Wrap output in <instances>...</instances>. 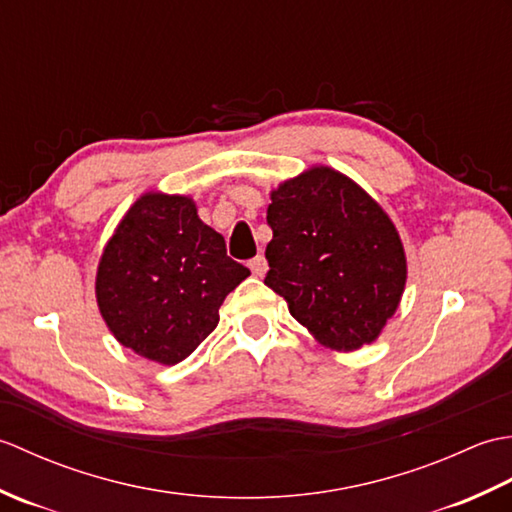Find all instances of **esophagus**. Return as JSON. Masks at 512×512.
Segmentation results:
<instances>
[{"label":"esophagus","instance_id":"esophagus-1","mask_svg":"<svg viewBox=\"0 0 512 512\" xmlns=\"http://www.w3.org/2000/svg\"><path fill=\"white\" fill-rule=\"evenodd\" d=\"M248 268L253 270V275H255V277H264V275L268 273V262H266V257H264V255H257V257H253V259H250Z\"/></svg>","mask_w":512,"mask_h":512}]
</instances>
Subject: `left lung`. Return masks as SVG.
Returning a JSON list of instances; mask_svg holds the SVG:
<instances>
[{
  "label": "left lung",
  "mask_w": 512,
  "mask_h": 512,
  "mask_svg": "<svg viewBox=\"0 0 512 512\" xmlns=\"http://www.w3.org/2000/svg\"><path fill=\"white\" fill-rule=\"evenodd\" d=\"M270 200L264 284L328 350L374 343L407 284L405 248L383 206L323 165L284 180Z\"/></svg>",
  "instance_id": "1"
}]
</instances>
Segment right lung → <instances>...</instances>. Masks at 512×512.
<instances>
[{
	"label": "right lung",
	"instance_id": "right-lung-1",
	"mask_svg": "<svg viewBox=\"0 0 512 512\" xmlns=\"http://www.w3.org/2000/svg\"><path fill=\"white\" fill-rule=\"evenodd\" d=\"M248 275L193 198L147 191L103 248L96 303L118 343L176 365L217 328L226 295Z\"/></svg>",
	"mask_w": 512,
	"mask_h": 512
}]
</instances>
